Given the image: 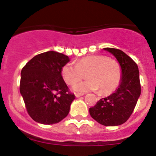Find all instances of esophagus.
Here are the masks:
<instances>
[{
	"mask_svg": "<svg viewBox=\"0 0 156 156\" xmlns=\"http://www.w3.org/2000/svg\"><path fill=\"white\" fill-rule=\"evenodd\" d=\"M83 94H80V93L75 94V96L76 98H79V97H80V96H83Z\"/></svg>",
	"mask_w": 156,
	"mask_h": 156,
	"instance_id": "1",
	"label": "esophagus"
}]
</instances>
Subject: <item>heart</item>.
<instances>
[{"label":"heart","mask_w":156,"mask_h":156,"mask_svg":"<svg viewBox=\"0 0 156 156\" xmlns=\"http://www.w3.org/2000/svg\"><path fill=\"white\" fill-rule=\"evenodd\" d=\"M85 73L88 79L75 84L72 89L76 92L95 91L108 94L118 87L121 80V67L119 62L107 56L92 55L75 62L66 63L62 68V76L67 84H73Z\"/></svg>","instance_id":"b5f03b06"}]
</instances>
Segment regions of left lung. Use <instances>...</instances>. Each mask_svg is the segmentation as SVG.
Instances as JSON below:
<instances>
[{
  "instance_id": "left-lung-1",
  "label": "left lung",
  "mask_w": 156,
  "mask_h": 156,
  "mask_svg": "<svg viewBox=\"0 0 156 156\" xmlns=\"http://www.w3.org/2000/svg\"><path fill=\"white\" fill-rule=\"evenodd\" d=\"M115 56L121 67V80L113 94L101 98L90 108V115L104 126H119L129 118L140 95L139 70L137 64L122 51L105 48Z\"/></svg>"
}]
</instances>
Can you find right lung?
Wrapping results in <instances>:
<instances>
[{
    "label": "right lung",
    "mask_w": 156,
    "mask_h": 156,
    "mask_svg": "<svg viewBox=\"0 0 156 156\" xmlns=\"http://www.w3.org/2000/svg\"><path fill=\"white\" fill-rule=\"evenodd\" d=\"M69 58L54 51L34 56L21 71L20 94L29 115L42 124H54L69 112L75 95L62 76V68Z\"/></svg>",
    "instance_id": "right-lung-1"
}]
</instances>
